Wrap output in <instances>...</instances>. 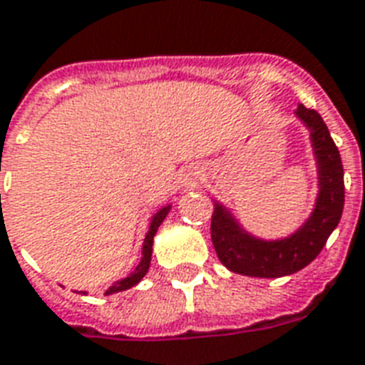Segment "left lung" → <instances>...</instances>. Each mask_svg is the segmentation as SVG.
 I'll use <instances>...</instances> for the list:
<instances>
[{
	"label": "left lung",
	"mask_w": 365,
	"mask_h": 365,
	"mask_svg": "<svg viewBox=\"0 0 365 365\" xmlns=\"http://www.w3.org/2000/svg\"><path fill=\"white\" fill-rule=\"evenodd\" d=\"M297 115L308 125L319 171V196L316 210L300 231L283 240H259L245 232L215 204L212 215V242L221 264L232 273L248 277H284L304 269L323 250L341 221L344 207V171L339 148L316 109L298 106Z\"/></svg>",
	"instance_id": "8db88e82"
}]
</instances>
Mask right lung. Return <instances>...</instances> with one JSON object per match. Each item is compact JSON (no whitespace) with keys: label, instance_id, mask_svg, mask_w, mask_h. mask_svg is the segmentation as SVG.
<instances>
[{"label":"right lung","instance_id":"add662e5","mask_svg":"<svg viewBox=\"0 0 365 365\" xmlns=\"http://www.w3.org/2000/svg\"><path fill=\"white\" fill-rule=\"evenodd\" d=\"M171 210V205H167L163 210L155 213L152 219V225H150V231H148L146 238H144V246H142V259L140 264L136 265V269L127 277V279H123V281H117L113 287H109V290L106 294H113V292H120V290H127L130 287H134L136 283H140L142 277L146 275L148 269H150V262H152V245H153V237H155V232H158V227L163 223V219L167 217V213Z\"/></svg>","mask_w":365,"mask_h":365}]
</instances>
